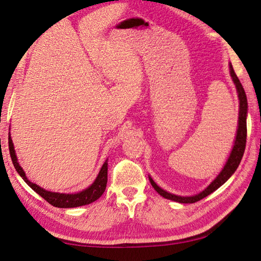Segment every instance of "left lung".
<instances>
[{"label":"left lung","instance_id":"8db88e82","mask_svg":"<svg viewBox=\"0 0 261 261\" xmlns=\"http://www.w3.org/2000/svg\"><path fill=\"white\" fill-rule=\"evenodd\" d=\"M229 70H230V76L233 84L236 86V91L238 94V100H240V112H238V125L236 131V137L233 140V146L230 154L227 159V162L224 163L222 170L220 171L219 175L212 180V183L207 187L205 190H202L201 192L194 194V196H177V194L167 192L166 190L159 187V185L154 182L151 176H148L149 182H151L152 187L154 190L166 199L173 200L176 202H180V204H193V202L201 200L202 198H205L214 192L215 190H218L221 185H223L227 180L231 177V175L235 173L237 167L240 166L241 160L243 158V154L245 151V144H246V116H247V99L244 88H243L240 79L236 76L235 71H233L231 63H229Z\"/></svg>","mask_w":261,"mask_h":261}]
</instances>
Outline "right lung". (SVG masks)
Wrapping results in <instances>:
<instances>
[{
	"instance_id": "add662e5",
	"label": "right lung",
	"mask_w": 261,
	"mask_h": 261,
	"mask_svg": "<svg viewBox=\"0 0 261 261\" xmlns=\"http://www.w3.org/2000/svg\"><path fill=\"white\" fill-rule=\"evenodd\" d=\"M9 151H10V156L12 163H14L15 166V169L17 170V173L20 175V177L28 183L29 187L32 189L33 191L37 192L39 196H41L43 199L47 200L50 205L55 207H60V208H73V207L88 205L91 204V202L95 201L96 199H99V198L103 194L106 187H107L108 159L105 161L98 176H96L94 182L92 183L90 187L77 193H60L51 192L48 191V190L42 189L41 187H39L38 184L32 183L28 177H26L25 171L23 170V168L20 167L18 159H17L14 143H12V139L10 137V132H9Z\"/></svg>"
}]
</instances>
